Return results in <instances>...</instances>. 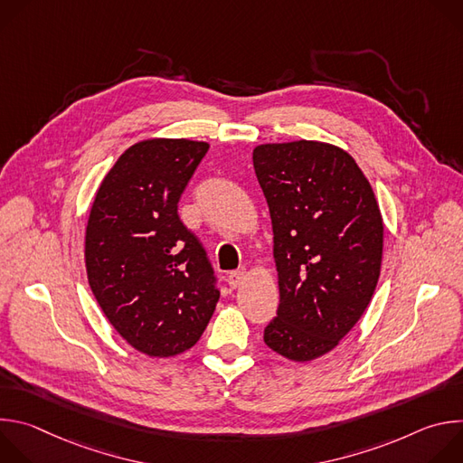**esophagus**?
Returning a JSON list of instances; mask_svg holds the SVG:
<instances>
[{"instance_id":"obj_1","label":"esophagus","mask_w":463,"mask_h":463,"mask_svg":"<svg viewBox=\"0 0 463 463\" xmlns=\"http://www.w3.org/2000/svg\"><path fill=\"white\" fill-rule=\"evenodd\" d=\"M245 269H238V271H232V273H229V277H227V282H229V286H231V289H236V288H240L241 284H243V280H245Z\"/></svg>"}]
</instances>
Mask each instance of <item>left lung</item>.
Returning a JSON list of instances; mask_svg holds the SVG:
<instances>
[{
	"mask_svg": "<svg viewBox=\"0 0 463 463\" xmlns=\"http://www.w3.org/2000/svg\"><path fill=\"white\" fill-rule=\"evenodd\" d=\"M258 183L273 223L280 304L263 341L295 363L332 352L375 291L383 218L354 157L318 141L260 145Z\"/></svg>",
	"mask_w": 463,
	"mask_h": 463,
	"instance_id": "1",
	"label": "left lung"
}]
</instances>
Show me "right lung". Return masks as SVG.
I'll use <instances>...</instances> for the list:
<instances>
[{
  "label": "right lung",
  "instance_id": "right-lung-1",
  "mask_svg": "<svg viewBox=\"0 0 463 463\" xmlns=\"http://www.w3.org/2000/svg\"><path fill=\"white\" fill-rule=\"evenodd\" d=\"M209 143L146 139L102 179L86 227L90 288L117 334L150 357H172L203 335L220 300L203 245L177 203Z\"/></svg>",
  "mask_w": 463,
  "mask_h": 463
}]
</instances>
